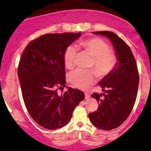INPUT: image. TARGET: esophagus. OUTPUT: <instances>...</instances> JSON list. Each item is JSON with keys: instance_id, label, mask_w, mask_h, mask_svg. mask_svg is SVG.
Segmentation results:
<instances>
[{"instance_id": "1", "label": "esophagus", "mask_w": 151, "mask_h": 151, "mask_svg": "<svg viewBox=\"0 0 151 151\" xmlns=\"http://www.w3.org/2000/svg\"><path fill=\"white\" fill-rule=\"evenodd\" d=\"M90 97H91V95H90V94L89 93H85V99H88Z\"/></svg>"}]
</instances>
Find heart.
<instances>
[{"mask_svg":"<svg viewBox=\"0 0 151 151\" xmlns=\"http://www.w3.org/2000/svg\"><path fill=\"white\" fill-rule=\"evenodd\" d=\"M78 47L83 49L93 57L92 65L99 77L107 76L114 71L118 64V57L109 51V46L100 37H91L79 42ZM76 49L70 46L64 53V64L66 68L73 69L75 66ZM96 74L93 70L78 69L70 75V81L74 86L86 90L94 83Z\"/></svg>","mask_w":151,"mask_h":151,"instance_id":"heart-1","label":"heart"}]
</instances>
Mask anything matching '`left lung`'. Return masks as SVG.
Wrapping results in <instances>:
<instances>
[{
	"label": "left lung",
	"instance_id": "left-lung-1",
	"mask_svg": "<svg viewBox=\"0 0 151 151\" xmlns=\"http://www.w3.org/2000/svg\"><path fill=\"white\" fill-rule=\"evenodd\" d=\"M93 33L110 40L118 60L114 71L99 82L104 93H94L91 95L98 101L99 107L89 114L90 121L94 126L111 130L122 125L132 110L138 90L139 72L133 53L123 40L113 32L96 31Z\"/></svg>",
	"mask_w": 151,
	"mask_h": 151
}]
</instances>
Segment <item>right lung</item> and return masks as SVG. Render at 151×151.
<instances>
[{
  "label": "right lung",
  "mask_w": 151,
  "mask_h": 151,
  "mask_svg": "<svg viewBox=\"0 0 151 151\" xmlns=\"http://www.w3.org/2000/svg\"><path fill=\"white\" fill-rule=\"evenodd\" d=\"M81 36L77 33H49L40 36L26 47L19 63L18 77L24 104L38 125L56 129L69 123L84 93L65 86V51Z\"/></svg>",
  "instance_id": "1"
}]
</instances>
